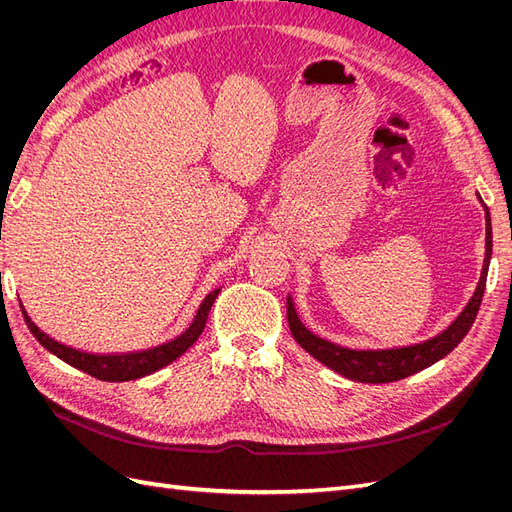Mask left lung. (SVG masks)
<instances>
[{"mask_svg":"<svg viewBox=\"0 0 512 512\" xmlns=\"http://www.w3.org/2000/svg\"><path fill=\"white\" fill-rule=\"evenodd\" d=\"M489 260H491V222H489V211H487V252H485V265L483 273H480V282L476 286V292L468 307L463 309L461 316L438 337L429 339V342L408 346V348H397V350H348L342 346H335L327 339L316 337L309 333L297 312H294L292 301L288 299V327L292 337L297 339V344L307 350L309 354L324 363L327 367L335 369L337 374H342L356 382H371V384H382V382H395L401 378H408L416 371H421L436 361L444 359V356L451 352L476 320V314L480 309V301H483L485 286H487V271H489Z\"/></svg>","mask_w":512,"mask_h":512,"instance_id":"8db88e82","label":"left lung"}]
</instances>
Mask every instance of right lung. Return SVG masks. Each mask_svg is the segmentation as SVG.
<instances>
[{"instance_id":"obj_1","label":"right lung","mask_w":512,"mask_h":512,"mask_svg":"<svg viewBox=\"0 0 512 512\" xmlns=\"http://www.w3.org/2000/svg\"><path fill=\"white\" fill-rule=\"evenodd\" d=\"M220 290H213L211 294H207L203 305L198 307V314L194 318V322L190 324V329L181 333L179 337H175L173 342H166L162 346H156L151 350H141V352H128V354H91V352H83L76 350L72 346H66L57 342V339L49 337L44 331H40L36 327V322H32V318L27 316V312H23V318L27 322L29 331L34 333V337L38 342L53 352L55 356H59L61 361H66L68 365L85 371V374L94 376L98 380H106V382H123V380H136L143 378L151 371H156L168 363H173L177 356H181L185 350H188L196 339L203 333L205 324H207V316L209 309L218 297Z\"/></svg>"}]
</instances>
